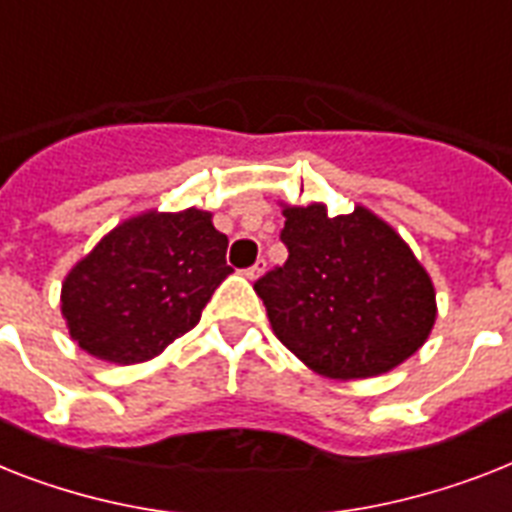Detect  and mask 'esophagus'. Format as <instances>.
I'll return each mask as SVG.
<instances>
[{
  "label": "esophagus",
  "mask_w": 512,
  "mask_h": 512,
  "mask_svg": "<svg viewBox=\"0 0 512 512\" xmlns=\"http://www.w3.org/2000/svg\"><path fill=\"white\" fill-rule=\"evenodd\" d=\"M263 270H265V260H257V263L252 265V268L244 270V276H247L249 281H257V278L263 276Z\"/></svg>",
  "instance_id": "obj_1"
}]
</instances>
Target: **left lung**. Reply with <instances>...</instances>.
I'll return each mask as SVG.
<instances>
[{"mask_svg":"<svg viewBox=\"0 0 512 512\" xmlns=\"http://www.w3.org/2000/svg\"><path fill=\"white\" fill-rule=\"evenodd\" d=\"M284 268L255 284L278 342L336 381L394 371L436 323V292L413 249L373 210L284 205Z\"/></svg>","mask_w":512,"mask_h":512,"instance_id":"1","label":"left lung"}]
</instances>
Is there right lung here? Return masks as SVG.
I'll return each mask as SVG.
<instances>
[{"label":"right lung","instance_id":"1","mask_svg":"<svg viewBox=\"0 0 512 512\" xmlns=\"http://www.w3.org/2000/svg\"><path fill=\"white\" fill-rule=\"evenodd\" d=\"M226 247L213 213L197 207L126 218L62 281L70 339L105 363H147L197 326L231 273Z\"/></svg>","mask_w":512,"mask_h":512}]
</instances>
